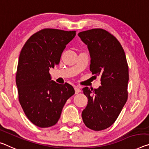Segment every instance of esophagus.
Returning a JSON list of instances; mask_svg holds the SVG:
<instances>
[{"instance_id": "34e87169", "label": "esophagus", "mask_w": 149, "mask_h": 149, "mask_svg": "<svg viewBox=\"0 0 149 149\" xmlns=\"http://www.w3.org/2000/svg\"><path fill=\"white\" fill-rule=\"evenodd\" d=\"M74 88L75 91V94H78L80 93V88L79 86H74Z\"/></svg>"}]
</instances>
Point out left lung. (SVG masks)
Listing matches in <instances>:
<instances>
[{"label": "left lung", "instance_id": "1", "mask_svg": "<svg viewBox=\"0 0 149 149\" xmlns=\"http://www.w3.org/2000/svg\"><path fill=\"white\" fill-rule=\"evenodd\" d=\"M78 35L87 45L91 58L90 70L101 81V86L94 91L82 88L88 104L82 118L86 127L98 131L115 122L127 102L129 67L119 41L108 31L93 29Z\"/></svg>", "mask_w": 149, "mask_h": 149}]
</instances>
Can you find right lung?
I'll return each instance as SVG.
<instances>
[{
  "label": "right lung",
  "mask_w": 149,
  "mask_h": 149,
  "mask_svg": "<svg viewBox=\"0 0 149 149\" xmlns=\"http://www.w3.org/2000/svg\"><path fill=\"white\" fill-rule=\"evenodd\" d=\"M75 35L74 31L40 30L20 51L16 75L19 100L27 118L38 127L56 124L64 105L74 94L70 84L52 81L49 70L58 65L66 45Z\"/></svg>",
  "instance_id": "obj_1"
}]
</instances>
